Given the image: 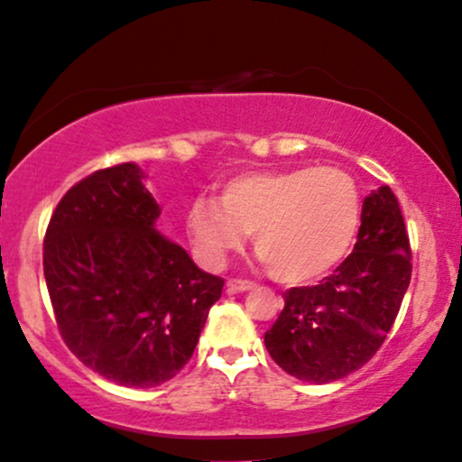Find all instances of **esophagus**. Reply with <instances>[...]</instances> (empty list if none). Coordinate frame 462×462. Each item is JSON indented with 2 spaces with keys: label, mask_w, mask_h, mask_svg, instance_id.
<instances>
[{
  "label": "esophagus",
  "mask_w": 462,
  "mask_h": 462,
  "mask_svg": "<svg viewBox=\"0 0 462 462\" xmlns=\"http://www.w3.org/2000/svg\"><path fill=\"white\" fill-rule=\"evenodd\" d=\"M255 284L254 282H247V280H227V292H245V291H252Z\"/></svg>",
  "instance_id": "34e87169"
}]
</instances>
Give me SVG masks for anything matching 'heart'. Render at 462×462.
I'll list each match as a JSON object with an SVG mask.
<instances>
[{
	"instance_id": "heart-1",
	"label": "heart",
	"mask_w": 462,
	"mask_h": 462,
	"mask_svg": "<svg viewBox=\"0 0 462 462\" xmlns=\"http://www.w3.org/2000/svg\"><path fill=\"white\" fill-rule=\"evenodd\" d=\"M359 226L361 191L340 168L247 171L221 187L219 204L198 198L187 210V235L204 266L221 269L254 232L271 275L291 286L336 269Z\"/></svg>"
}]
</instances>
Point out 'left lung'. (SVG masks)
Instances as JSON below:
<instances>
[{
  "label": "left lung",
  "instance_id": "1",
  "mask_svg": "<svg viewBox=\"0 0 462 462\" xmlns=\"http://www.w3.org/2000/svg\"><path fill=\"white\" fill-rule=\"evenodd\" d=\"M411 282L402 210L383 185L364 199L353 254L316 286L284 292V310L264 346L294 379L340 381L368 364L396 320Z\"/></svg>",
  "mask_w": 462,
  "mask_h": 462
}]
</instances>
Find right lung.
Returning <instances> with one entry per match:
<instances>
[{
    "label": "right lung",
    "mask_w": 462,
    "mask_h": 462,
    "mask_svg": "<svg viewBox=\"0 0 462 462\" xmlns=\"http://www.w3.org/2000/svg\"><path fill=\"white\" fill-rule=\"evenodd\" d=\"M161 208L135 163L66 191L44 236V280L66 346L125 387H157L191 359L224 280L154 227Z\"/></svg>",
    "instance_id": "right-lung-1"
}]
</instances>
